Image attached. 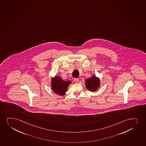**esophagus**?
Returning <instances> with one entry per match:
<instances>
[{"instance_id": "34e87169", "label": "esophagus", "mask_w": 146, "mask_h": 146, "mask_svg": "<svg viewBox=\"0 0 146 146\" xmlns=\"http://www.w3.org/2000/svg\"><path fill=\"white\" fill-rule=\"evenodd\" d=\"M74 82L76 83H78L79 82V79L78 78H75L74 80Z\"/></svg>"}]
</instances>
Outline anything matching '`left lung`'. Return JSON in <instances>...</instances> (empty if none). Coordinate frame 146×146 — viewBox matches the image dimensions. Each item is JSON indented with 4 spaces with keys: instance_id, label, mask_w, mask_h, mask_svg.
<instances>
[{
    "instance_id": "8db88e82",
    "label": "left lung",
    "mask_w": 146,
    "mask_h": 146,
    "mask_svg": "<svg viewBox=\"0 0 146 146\" xmlns=\"http://www.w3.org/2000/svg\"><path fill=\"white\" fill-rule=\"evenodd\" d=\"M85 84L87 89L90 92H96L100 86V80L96 76H93L90 78L86 80Z\"/></svg>"
}]
</instances>
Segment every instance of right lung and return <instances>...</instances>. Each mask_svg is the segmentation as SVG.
I'll use <instances>...</instances> for the list:
<instances>
[{"mask_svg":"<svg viewBox=\"0 0 146 146\" xmlns=\"http://www.w3.org/2000/svg\"><path fill=\"white\" fill-rule=\"evenodd\" d=\"M71 84L70 81H63L60 76H56V77L52 79L51 85L52 90L56 93L63 96L67 90V88L69 85Z\"/></svg>","mask_w":146,"mask_h":146,"instance_id":"right-lung-1","label":"right lung"}]
</instances>
